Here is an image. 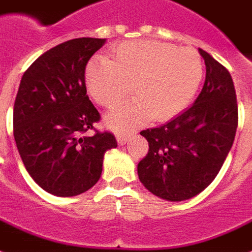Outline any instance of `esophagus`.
<instances>
[{
  "label": "esophagus",
  "mask_w": 252,
  "mask_h": 252,
  "mask_svg": "<svg viewBox=\"0 0 252 252\" xmlns=\"http://www.w3.org/2000/svg\"><path fill=\"white\" fill-rule=\"evenodd\" d=\"M128 139V135L127 134H124V132H118L117 134V140H118V143L120 144H125L127 142Z\"/></svg>",
  "instance_id": "1"
}]
</instances>
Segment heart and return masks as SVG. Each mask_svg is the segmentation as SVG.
<instances>
[{"mask_svg":"<svg viewBox=\"0 0 252 252\" xmlns=\"http://www.w3.org/2000/svg\"><path fill=\"white\" fill-rule=\"evenodd\" d=\"M202 77L204 62L194 48L155 40L122 43L112 59L97 58L85 68L88 91L104 108L122 104L134 85L138 98L106 118L116 130H130L151 116L157 121L177 116L192 101Z\"/></svg>","mask_w":252,"mask_h":252,"instance_id":"obj_1","label":"heart"}]
</instances>
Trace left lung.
Listing matches in <instances>:
<instances>
[{
    "mask_svg": "<svg viewBox=\"0 0 252 252\" xmlns=\"http://www.w3.org/2000/svg\"><path fill=\"white\" fill-rule=\"evenodd\" d=\"M206 65L196 102L167 124L140 131L148 153L138 164L142 184L155 196L183 201L202 192L222 168L238 127V105L230 72L198 50Z\"/></svg>",
    "mask_w": 252,
    "mask_h": 252,
    "instance_id": "obj_1",
    "label": "left lung"
}]
</instances>
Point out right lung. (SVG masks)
Masks as SVG:
<instances>
[{
  "instance_id": "1",
  "label": "right lung",
  "mask_w": 252,
  "mask_h": 252,
  "mask_svg": "<svg viewBox=\"0 0 252 252\" xmlns=\"http://www.w3.org/2000/svg\"><path fill=\"white\" fill-rule=\"evenodd\" d=\"M105 39L77 38L39 56L23 73L13 131L27 172L60 197L87 192L99 180L114 134L98 131L101 116L87 94L85 67ZM94 130V134L90 131Z\"/></svg>"
}]
</instances>
